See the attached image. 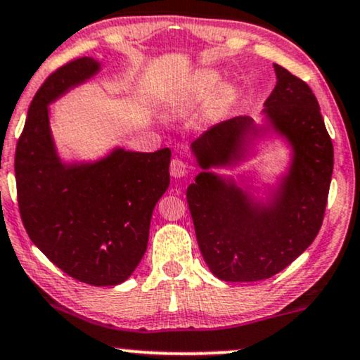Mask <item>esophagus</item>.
Wrapping results in <instances>:
<instances>
[{"label": "esophagus", "instance_id": "1", "mask_svg": "<svg viewBox=\"0 0 360 360\" xmlns=\"http://www.w3.org/2000/svg\"><path fill=\"white\" fill-rule=\"evenodd\" d=\"M169 169H171L172 177H184L186 174H188V165H186L183 159H179V158L172 159Z\"/></svg>", "mask_w": 360, "mask_h": 360}]
</instances>
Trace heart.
Returning <instances> with one entry per match:
<instances>
[{"label": "heart", "mask_w": 360, "mask_h": 360, "mask_svg": "<svg viewBox=\"0 0 360 360\" xmlns=\"http://www.w3.org/2000/svg\"><path fill=\"white\" fill-rule=\"evenodd\" d=\"M217 84H219L217 72L211 70H202L195 72V76L189 84L188 98L191 101H202V99H206L217 88Z\"/></svg>", "instance_id": "b5f03b06"}]
</instances>
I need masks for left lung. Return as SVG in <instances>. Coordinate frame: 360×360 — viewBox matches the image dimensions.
I'll return each mask as SVG.
<instances>
[{"mask_svg": "<svg viewBox=\"0 0 360 360\" xmlns=\"http://www.w3.org/2000/svg\"><path fill=\"white\" fill-rule=\"evenodd\" d=\"M277 83L264 103L272 127L289 139L294 159L269 206L212 172L188 188L195 238L209 269L229 282L269 279L306 251L324 221L334 148L319 103L307 83L274 65ZM257 129L249 116L209 127L191 144L202 169L240 159Z\"/></svg>", "mask_w": 360, "mask_h": 360, "instance_id": "8db88e82", "label": "left lung"}]
</instances>
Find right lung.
<instances>
[{
	"instance_id": "obj_1",
	"label": "right lung",
	"mask_w": 360,
	"mask_h": 360,
	"mask_svg": "<svg viewBox=\"0 0 360 360\" xmlns=\"http://www.w3.org/2000/svg\"><path fill=\"white\" fill-rule=\"evenodd\" d=\"M98 71L93 58H78L41 84L18 139L15 174L22 224L39 251L72 279L116 285L146 252L154 206L169 186L171 149H115L93 165L59 161L48 104Z\"/></svg>"
}]
</instances>
